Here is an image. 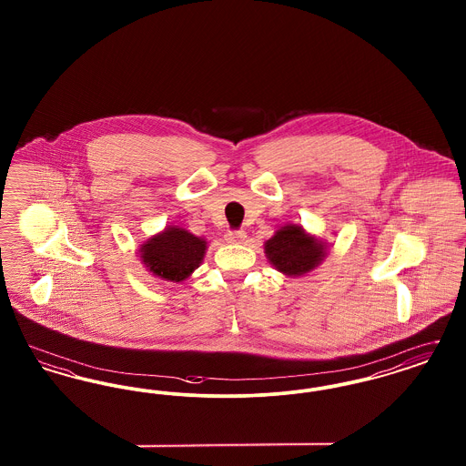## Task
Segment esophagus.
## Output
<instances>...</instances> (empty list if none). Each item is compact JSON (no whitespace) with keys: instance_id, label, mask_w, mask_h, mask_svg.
I'll return each instance as SVG.
<instances>
[{"instance_id":"esophagus-1","label":"esophagus","mask_w":466,"mask_h":466,"mask_svg":"<svg viewBox=\"0 0 466 466\" xmlns=\"http://www.w3.org/2000/svg\"><path fill=\"white\" fill-rule=\"evenodd\" d=\"M244 239H246V232L244 230H227V234H225V241L227 243H243Z\"/></svg>"}]
</instances>
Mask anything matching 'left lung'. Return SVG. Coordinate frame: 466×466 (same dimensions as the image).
I'll return each instance as SVG.
<instances>
[{
	"instance_id": "1",
	"label": "left lung",
	"mask_w": 466,
	"mask_h": 466,
	"mask_svg": "<svg viewBox=\"0 0 466 466\" xmlns=\"http://www.w3.org/2000/svg\"><path fill=\"white\" fill-rule=\"evenodd\" d=\"M264 248L274 268L293 278L308 274L327 257V244L293 223L276 230Z\"/></svg>"
}]
</instances>
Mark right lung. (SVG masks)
I'll list each match as a JSON object with an SVG mask.
<instances>
[{
	"label": "right lung",
	"mask_w": 466,
	"mask_h": 466,
	"mask_svg": "<svg viewBox=\"0 0 466 466\" xmlns=\"http://www.w3.org/2000/svg\"><path fill=\"white\" fill-rule=\"evenodd\" d=\"M206 241L181 227H166L154 238L141 244V262L154 276L179 283L200 266Z\"/></svg>",
	"instance_id": "1"
}]
</instances>
